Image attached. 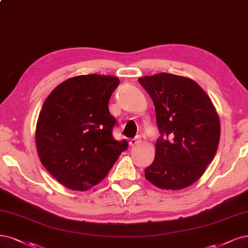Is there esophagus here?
I'll return each instance as SVG.
<instances>
[{
  "label": "esophagus",
  "mask_w": 248,
  "mask_h": 248,
  "mask_svg": "<svg viewBox=\"0 0 248 248\" xmlns=\"http://www.w3.org/2000/svg\"><path fill=\"white\" fill-rule=\"evenodd\" d=\"M140 140H141L140 135H136L134 139H131V140H129V144H130L131 147H133V146H136V144H139V143L140 142Z\"/></svg>",
  "instance_id": "obj_1"
}]
</instances>
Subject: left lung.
Wrapping results in <instances>:
<instances>
[{
	"instance_id": "left-lung-1",
	"label": "left lung",
	"mask_w": 248,
	"mask_h": 248,
	"mask_svg": "<svg viewBox=\"0 0 248 248\" xmlns=\"http://www.w3.org/2000/svg\"><path fill=\"white\" fill-rule=\"evenodd\" d=\"M139 82L155 106L160 132L144 176L160 189H184L198 181L216 156L220 136L216 108L190 78L161 73Z\"/></svg>"
}]
</instances>
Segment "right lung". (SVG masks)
Wrapping results in <instances>:
<instances>
[{"instance_id":"add662e5","label":"right lung","mask_w":248,"mask_h":248,"mask_svg":"<svg viewBox=\"0 0 248 248\" xmlns=\"http://www.w3.org/2000/svg\"><path fill=\"white\" fill-rule=\"evenodd\" d=\"M113 76L82 75L50 93L38 118L36 146L49 173L75 191H87L104 179L128 142L113 136L116 119L108 100L119 86Z\"/></svg>"}]
</instances>
